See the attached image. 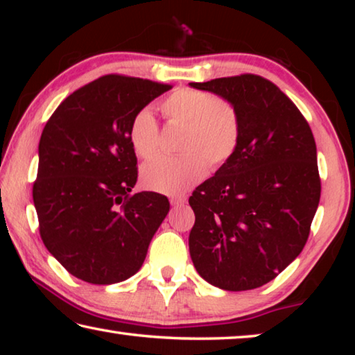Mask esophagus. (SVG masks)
<instances>
[{"instance_id": "34e87169", "label": "esophagus", "mask_w": 355, "mask_h": 355, "mask_svg": "<svg viewBox=\"0 0 355 355\" xmlns=\"http://www.w3.org/2000/svg\"><path fill=\"white\" fill-rule=\"evenodd\" d=\"M171 203H172L173 207H182V205H184V203H186V199H184V197H172Z\"/></svg>"}]
</instances>
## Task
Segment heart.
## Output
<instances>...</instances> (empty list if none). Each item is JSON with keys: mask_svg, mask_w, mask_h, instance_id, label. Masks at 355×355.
I'll return each instance as SVG.
<instances>
[{"mask_svg": "<svg viewBox=\"0 0 355 355\" xmlns=\"http://www.w3.org/2000/svg\"><path fill=\"white\" fill-rule=\"evenodd\" d=\"M161 111L173 123L184 125L182 156H161L142 167L146 188L178 196L207 175L208 164L218 169L230 161L241 141V117L236 106L213 92L178 87L163 100ZM128 139L135 153L152 159L159 148V125L150 107L131 117Z\"/></svg>", "mask_w": 355, "mask_h": 355, "instance_id": "1", "label": "heart"}]
</instances>
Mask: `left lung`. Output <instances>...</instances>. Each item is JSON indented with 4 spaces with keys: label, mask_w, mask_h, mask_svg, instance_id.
Segmentation results:
<instances>
[{
    "label": "left lung",
    "mask_w": 355,
    "mask_h": 355,
    "mask_svg": "<svg viewBox=\"0 0 355 355\" xmlns=\"http://www.w3.org/2000/svg\"><path fill=\"white\" fill-rule=\"evenodd\" d=\"M236 106V153L189 197V254L227 291L261 286L302 252L321 197L316 144L297 106L266 78L244 73L191 83Z\"/></svg>",
    "instance_id": "obj_1"
}]
</instances>
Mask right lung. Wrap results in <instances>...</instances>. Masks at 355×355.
<instances>
[{"label": "right lung", "mask_w": 355, "mask_h": 355, "mask_svg": "<svg viewBox=\"0 0 355 355\" xmlns=\"http://www.w3.org/2000/svg\"><path fill=\"white\" fill-rule=\"evenodd\" d=\"M172 89L125 75H105L70 94L48 119L39 142L33 200L48 252L84 282L111 285L139 271L169 200L131 194L137 158L131 117Z\"/></svg>", "instance_id": "1"}]
</instances>
